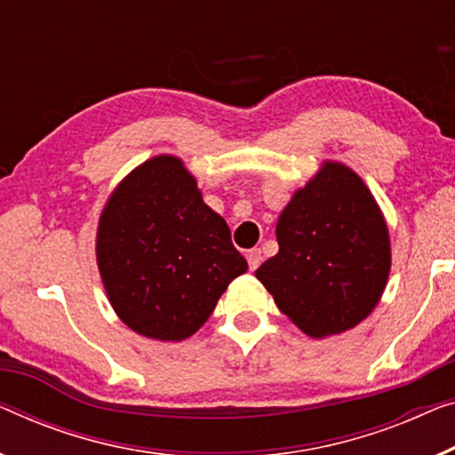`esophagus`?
Segmentation results:
<instances>
[{"label":"esophagus","instance_id":"esophagus-1","mask_svg":"<svg viewBox=\"0 0 455 455\" xmlns=\"http://www.w3.org/2000/svg\"><path fill=\"white\" fill-rule=\"evenodd\" d=\"M246 259H248V267H250V271H256V268H259V265L262 262V252H260V248H252V250H248V252H246Z\"/></svg>","mask_w":455,"mask_h":455}]
</instances>
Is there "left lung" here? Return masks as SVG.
<instances>
[{"label": "left lung", "mask_w": 455, "mask_h": 455, "mask_svg": "<svg viewBox=\"0 0 455 455\" xmlns=\"http://www.w3.org/2000/svg\"><path fill=\"white\" fill-rule=\"evenodd\" d=\"M275 232L279 252L254 275L307 337L355 328L379 304L392 267L390 232L355 170L322 162L295 190Z\"/></svg>", "instance_id": "left-lung-1"}]
</instances>
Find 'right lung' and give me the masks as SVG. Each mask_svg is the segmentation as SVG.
I'll return each instance as SVG.
<instances>
[{
	"label": "right lung",
	"instance_id": "add662e5",
	"mask_svg": "<svg viewBox=\"0 0 455 455\" xmlns=\"http://www.w3.org/2000/svg\"><path fill=\"white\" fill-rule=\"evenodd\" d=\"M96 262L108 301L141 337H193L248 262L226 220L203 201L180 157L140 164L110 193L96 232Z\"/></svg>",
	"mask_w": 455,
	"mask_h": 455
}]
</instances>
